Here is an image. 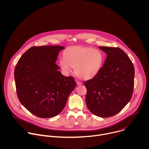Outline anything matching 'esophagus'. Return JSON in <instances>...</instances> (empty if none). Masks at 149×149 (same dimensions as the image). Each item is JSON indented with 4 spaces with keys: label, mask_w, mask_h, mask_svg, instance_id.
<instances>
[{
    "label": "esophagus",
    "mask_w": 149,
    "mask_h": 149,
    "mask_svg": "<svg viewBox=\"0 0 149 149\" xmlns=\"http://www.w3.org/2000/svg\"><path fill=\"white\" fill-rule=\"evenodd\" d=\"M76 82H77V86H80V85H81L82 84V82H79V81H76Z\"/></svg>",
    "instance_id": "obj_1"
}]
</instances>
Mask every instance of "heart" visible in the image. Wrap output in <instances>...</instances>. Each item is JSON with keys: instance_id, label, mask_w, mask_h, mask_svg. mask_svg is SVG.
I'll return each mask as SVG.
<instances>
[{"instance_id": "heart-1", "label": "heart", "mask_w": 149, "mask_h": 149, "mask_svg": "<svg viewBox=\"0 0 149 149\" xmlns=\"http://www.w3.org/2000/svg\"><path fill=\"white\" fill-rule=\"evenodd\" d=\"M59 60L62 71L68 74L75 68V74L80 78L89 79L101 70L104 61L103 53L99 49L88 47H75L68 49Z\"/></svg>"}]
</instances>
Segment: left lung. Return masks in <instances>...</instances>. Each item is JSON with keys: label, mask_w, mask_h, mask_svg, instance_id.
I'll return each instance as SVG.
<instances>
[{"label": "left lung", "mask_w": 149, "mask_h": 149, "mask_svg": "<svg viewBox=\"0 0 149 149\" xmlns=\"http://www.w3.org/2000/svg\"><path fill=\"white\" fill-rule=\"evenodd\" d=\"M107 55L102 67L85 82L88 110L100 117L118 113L130 101L134 88V68L129 57L120 48L99 47Z\"/></svg>", "instance_id": "1"}]
</instances>
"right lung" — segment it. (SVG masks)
<instances>
[{
  "label": "right lung",
  "mask_w": 149,
  "mask_h": 149,
  "mask_svg": "<svg viewBox=\"0 0 149 149\" xmlns=\"http://www.w3.org/2000/svg\"><path fill=\"white\" fill-rule=\"evenodd\" d=\"M62 46L33 47L19 59L14 76L19 101L40 118L58 115L76 87L72 77H66L56 64Z\"/></svg>",
  "instance_id": "1"
}]
</instances>
